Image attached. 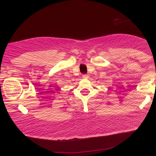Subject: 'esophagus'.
<instances>
[{
	"instance_id": "34e87169",
	"label": "esophagus",
	"mask_w": 156,
	"mask_h": 156,
	"mask_svg": "<svg viewBox=\"0 0 156 156\" xmlns=\"http://www.w3.org/2000/svg\"><path fill=\"white\" fill-rule=\"evenodd\" d=\"M88 74H84L83 75V78H88Z\"/></svg>"
}]
</instances>
